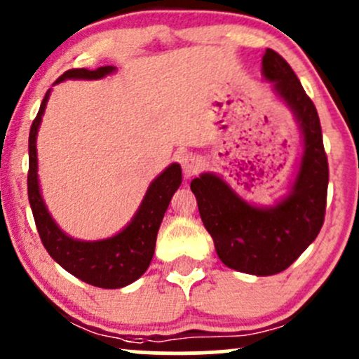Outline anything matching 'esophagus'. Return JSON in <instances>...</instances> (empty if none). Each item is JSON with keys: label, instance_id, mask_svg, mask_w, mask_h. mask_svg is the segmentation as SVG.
Masks as SVG:
<instances>
[{"label": "esophagus", "instance_id": "obj_1", "mask_svg": "<svg viewBox=\"0 0 359 359\" xmlns=\"http://www.w3.org/2000/svg\"><path fill=\"white\" fill-rule=\"evenodd\" d=\"M178 161L187 178H191L193 175H196L201 169L200 156L193 154V152H181V154H178Z\"/></svg>", "mask_w": 359, "mask_h": 359}]
</instances>
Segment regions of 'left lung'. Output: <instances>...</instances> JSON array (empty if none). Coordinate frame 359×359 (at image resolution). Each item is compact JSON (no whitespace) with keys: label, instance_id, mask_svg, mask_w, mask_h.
I'll return each mask as SVG.
<instances>
[{"label":"left lung","instance_id":"obj_1","mask_svg":"<svg viewBox=\"0 0 359 359\" xmlns=\"http://www.w3.org/2000/svg\"><path fill=\"white\" fill-rule=\"evenodd\" d=\"M263 76L295 115L304 154L292 191L273 207H255L219 176L191 181L201 222L225 266L256 276L287 269L320 232L327 201L329 164L316 104L290 64L273 49L263 55Z\"/></svg>","mask_w":359,"mask_h":359}]
</instances>
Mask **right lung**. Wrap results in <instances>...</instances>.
<instances>
[{
    "label": "right lung",
    "mask_w": 359,
    "mask_h": 359,
    "mask_svg": "<svg viewBox=\"0 0 359 359\" xmlns=\"http://www.w3.org/2000/svg\"><path fill=\"white\" fill-rule=\"evenodd\" d=\"M114 66H103L98 69H69L55 81L64 79H102ZM50 90L43 96L42 104L28 135V201L34 213L35 225L43 248L52 259L59 263L71 275L98 288H122L134 283L146 273L156 249L159 225L175 191L181 184V168L172 163L151 183L140 203L139 210L123 231L116 236L102 241H78L66 236L47 210L39 188L37 176V132L46 110Z\"/></svg>",
    "instance_id": "add662e5"
}]
</instances>
